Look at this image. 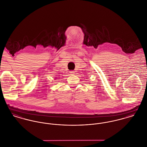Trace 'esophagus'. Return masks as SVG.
Returning <instances> with one entry per match:
<instances>
[{"instance_id":"1","label":"esophagus","mask_w":147,"mask_h":147,"mask_svg":"<svg viewBox=\"0 0 147 147\" xmlns=\"http://www.w3.org/2000/svg\"><path fill=\"white\" fill-rule=\"evenodd\" d=\"M70 74L71 75H73V74H74V71H73V70H71V71H70Z\"/></svg>"}]
</instances>
